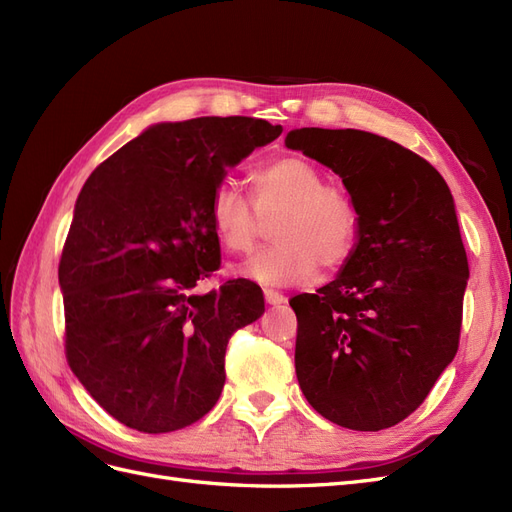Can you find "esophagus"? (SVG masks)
<instances>
[{
	"instance_id": "34e87169",
	"label": "esophagus",
	"mask_w": 512,
	"mask_h": 512,
	"mask_svg": "<svg viewBox=\"0 0 512 512\" xmlns=\"http://www.w3.org/2000/svg\"><path fill=\"white\" fill-rule=\"evenodd\" d=\"M265 301H267L269 305H282V303H286L288 299L284 297L282 292H277V290L267 288V290H265Z\"/></svg>"
}]
</instances>
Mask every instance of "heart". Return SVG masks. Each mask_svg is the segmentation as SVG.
Masks as SVG:
<instances>
[{"instance_id":"heart-1","label":"heart","mask_w":512,"mask_h":512,"mask_svg":"<svg viewBox=\"0 0 512 512\" xmlns=\"http://www.w3.org/2000/svg\"><path fill=\"white\" fill-rule=\"evenodd\" d=\"M247 198L235 183H220L211 196V224L226 252H250L262 220H277L273 245L258 250L235 273L262 286H301L320 271L335 273L352 258L361 237V215L352 198L327 183L322 170L297 156L258 166Z\"/></svg>"}]
</instances>
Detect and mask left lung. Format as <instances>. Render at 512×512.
<instances>
[{
    "label": "left lung",
    "instance_id": "obj_1",
    "mask_svg": "<svg viewBox=\"0 0 512 512\" xmlns=\"http://www.w3.org/2000/svg\"><path fill=\"white\" fill-rule=\"evenodd\" d=\"M286 147L342 177L361 215L344 271L290 299L299 386L335 425L393 427L459 348L470 269L451 190L425 158L371 132L301 128Z\"/></svg>",
    "mask_w": 512,
    "mask_h": 512
}]
</instances>
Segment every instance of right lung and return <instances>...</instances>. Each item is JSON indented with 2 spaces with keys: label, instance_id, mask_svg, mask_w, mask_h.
I'll use <instances>...</instances> for the list:
<instances>
[{
  "label": "right lung",
  "instance_id": "obj_1",
  "mask_svg": "<svg viewBox=\"0 0 512 512\" xmlns=\"http://www.w3.org/2000/svg\"><path fill=\"white\" fill-rule=\"evenodd\" d=\"M280 134L256 117L160 123L85 181L59 260L64 346L119 423L177 431L220 399L228 339L262 316L265 297L243 277L192 294L220 269L211 196L226 168Z\"/></svg>",
  "mask_w": 512,
  "mask_h": 512
}]
</instances>
